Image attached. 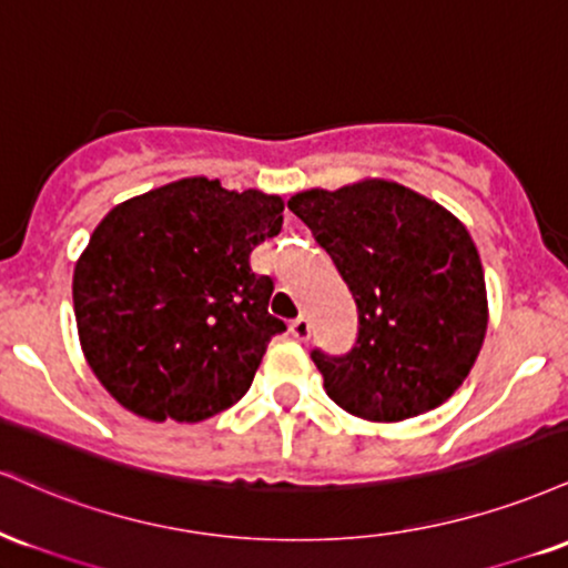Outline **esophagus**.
<instances>
[{
  "label": "esophagus",
  "mask_w": 568,
  "mask_h": 568,
  "mask_svg": "<svg viewBox=\"0 0 568 568\" xmlns=\"http://www.w3.org/2000/svg\"><path fill=\"white\" fill-rule=\"evenodd\" d=\"M290 332H292V337L303 343V339L311 337V322H308V318H305V316H297L295 322L290 324Z\"/></svg>",
  "instance_id": "obj_1"
}]
</instances>
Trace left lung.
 I'll return each instance as SVG.
<instances>
[{
	"label": "left lung",
	"instance_id": "left-lung-1",
	"mask_svg": "<svg viewBox=\"0 0 568 568\" xmlns=\"http://www.w3.org/2000/svg\"><path fill=\"white\" fill-rule=\"evenodd\" d=\"M286 206L329 252L358 308L345 356L311 353L326 396L372 423L442 406L476 364L489 322L468 229L423 193L377 178L295 193Z\"/></svg>",
	"mask_w": 568,
	"mask_h": 568
}]
</instances>
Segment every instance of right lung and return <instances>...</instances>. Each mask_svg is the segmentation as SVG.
Segmentation results:
<instances>
[{"label": "right lung", "instance_id": "add662e5", "mask_svg": "<svg viewBox=\"0 0 568 568\" xmlns=\"http://www.w3.org/2000/svg\"><path fill=\"white\" fill-rule=\"evenodd\" d=\"M282 196L183 178L126 199L73 268L84 358L138 417L202 423L250 390L273 335L271 276L252 250L284 223Z\"/></svg>", "mask_w": 568, "mask_h": 568}]
</instances>
